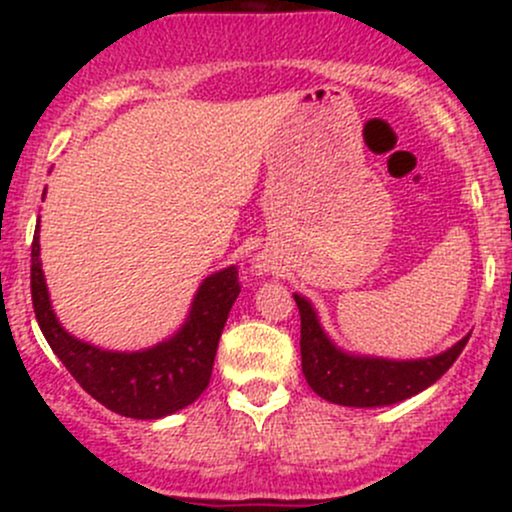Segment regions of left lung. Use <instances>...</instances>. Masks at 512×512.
Returning <instances> with one entry per match:
<instances>
[{
  "label": "left lung",
  "mask_w": 512,
  "mask_h": 512,
  "mask_svg": "<svg viewBox=\"0 0 512 512\" xmlns=\"http://www.w3.org/2000/svg\"><path fill=\"white\" fill-rule=\"evenodd\" d=\"M301 313V366L315 395L342 407H390L426 387L448 370L469 342L462 337L450 349L426 358H383L344 351L322 327L317 310L301 293H293Z\"/></svg>",
  "instance_id": "1"
}]
</instances>
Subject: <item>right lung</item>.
Returning <instances> with one entry per match:
<instances>
[{"label":"right lung","instance_id":"1","mask_svg":"<svg viewBox=\"0 0 512 512\" xmlns=\"http://www.w3.org/2000/svg\"><path fill=\"white\" fill-rule=\"evenodd\" d=\"M45 197V192H43ZM240 293L236 264L209 274L178 332L149 349L110 351L74 337L57 320L40 262V219L31 248L35 320L74 380L105 409L127 419H163L207 390L228 313Z\"/></svg>","mask_w":512,"mask_h":512}]
</instances>
